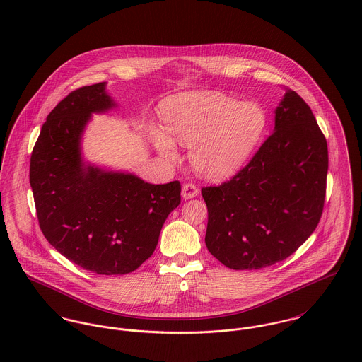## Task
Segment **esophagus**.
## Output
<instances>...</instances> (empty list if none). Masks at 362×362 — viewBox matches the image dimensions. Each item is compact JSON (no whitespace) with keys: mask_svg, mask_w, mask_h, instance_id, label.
<instances>
[{"mask_svg":"<svg viewBox=\"0 0 362 362\" xmlns=\"http://www.w3.org/2000/svg\"><path fill=\"white\" fill-rule=\"evenodd\" d=\"M199 194V187L194 183H185L182 187V197L189 200Z\"/></svg>","mask_w":362,"mask_h":362,"instance_id":"1","label":"esophagus"}]
</instances>
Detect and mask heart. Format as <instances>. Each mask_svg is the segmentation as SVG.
Returning a JSON list of instances; mask_svg holds the SVG:
<instances>
[{
	"label": "heart",
	"instance_id": "1",
	"mask_svg": "<svg viewBox=\"0 0 362 362\" xmlns=\"http://www.w3.org/2000/svg\"><path fill=\"white\" fill-rule=\"evenodd\" d=\"M163 117L172 137L192 147L196 170L209 179H223L251 157L267 126L265 110L257 103H241L215 91L189 93L169 100ZM156 147L169 161L177 160L175 143L160 130L153 132Z\"/></svg>",
	"mask_w": 362,
	"mask_h": 362
}]
</instances>
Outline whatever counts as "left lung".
<instances>
[{
    "label": "left lung",
    "instance_id": "8db88e82",
    "mask_svg": "<svg viewBox=\"0 0 362 362\" xmlns=\"http://www.w3.org/2000/svg\"><path fill=\"white\" fill-rule=\"evenodd\" d=\"M327 163L326 139L311 108L284 87L275 132L230 180L201 189L208 251L236 271L290 257L320 223Z\"/></svg>",
    "mask_w": 362,
    "mask_h": 362
}]
</instances>
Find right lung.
Returning <instances> with one entry per match:
<instances>
[{"instance_id": "add662e5", "label": "right lung", "mask_w": 362, "mask_h": 362, "mask_svg": "<svg viewBox=\"0 0 362 362\" xmlns=\"http://www.w3.org/2000/svg\"><path fill=\"white\" fill-rule=\"evenodd\" d=\"M112 107L105 83L69 93L44 122L29 172L44 238L98 275H124L148 259L182 192L177 180L151 185L132 173L84 165L83 129L93 112Z\"/></svg>"}]
</instances>
